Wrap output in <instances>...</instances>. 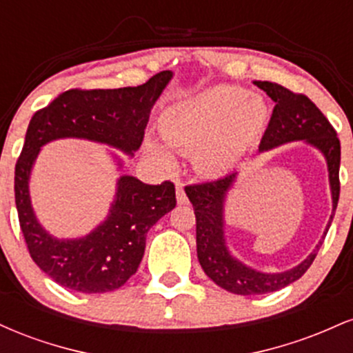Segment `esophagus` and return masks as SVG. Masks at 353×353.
Returning a JSON list of instances; mask_svg holds the SVG:
<instances>
[{"label":"esophagus","mask_w":353,"mask_h":353,"mask_svg":"<svg viewBox=\"0 0 353 353\" xmlns=\"http://www.w3.org/2000/svg\"><path fill=\"white\" fill-rule=\"evenodd\" d=\"M176 197H177V204H181V205L188 204V202H189V199H188V196H185V192H184V188H182V182H177V189H176Z\"/></svg>","instance_id":"esophagus-1"}]
</instances>
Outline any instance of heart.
<instances>
[{
  "mask_svg": "<svg viewBox=\"0 0 353 353\" xmlns=\"http://www.w3.org/2000/svg\"><path fill=\"white\" fill-rule=\"evenodd\" d=\"M267 108L244 88L216 86L165 109L161 131L172 151L192 156L204 176H219L237 163L265 124ZM148 149L164 164L172 156L163 144L149 141Z\"/></svg>",
  "mask_w": 353,
  "mask_h": 353,
  "instance_id": "b5f03b06",
  "label": "heart"
}]
</instances>
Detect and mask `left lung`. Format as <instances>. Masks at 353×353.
<instances>
[{
  "instance_id": "left-lung-1",
  "label": "left lung",
  "mask_w": 353,
  "mask_h": 353,
  "mask_svg": "<svg viewBox=\"0 0 353 353\" xmlns=\"http://www.w3.org/2000/svg\"><path fill=\"white\" fill-rule=\"evenodd\" d=\"M254 84L265 91L267 96L275 103L259 149L269 151L292 141H305L317 148L325 156L327 168H329L332 202L335 212L340 196V141L334 125L305 94H297L281 84L269 83V81H255ZM236 176L237 172H232L216 181L185 185V194L192 202L194 214H196L197 259L208 277L228 292L239 295L275 292L307 272L322 242L302 264L281 274L259 272L237 261L229 252L224 239V201L230 185L236 181ZM332 219L334 214L330 216L325 234L329 232Z\"/></svg>"
}]
</instances>
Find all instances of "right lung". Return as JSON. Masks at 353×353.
<instances>
[{
	"instance_id": "right-lung-1",
	"label": "right lung",
	"mask_w": 353,
	"mask_h": 353,
	"mask_svg": "<svg viewBox=\"0 0 353 353\" xmlns=\"http://www.w3.org/2000/svg\"><path fill=\"white\" fill-rule=\"evenodd\" d=\"M172 78L154 74L137 88L70 89L31 117L14 168V199L31 259L66 289L103 294L119 289L143 261L148 230L176 208L171 181L149 185L132 176L117 181L103 224L79 239H56L41 228L30 201V174L39 149L61 137L98 141L131 154L141 148L149 112Z\"/></svg>"
}]
</instances>
